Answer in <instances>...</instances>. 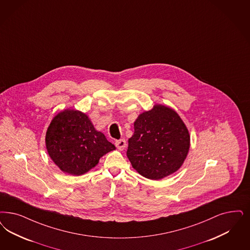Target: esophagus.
<instances>
[{
	"label": "esophagus",
	"mask_w": 250,
	"mask_h": 250,
	"mask_svg": "<svg viewBox=\"0 0 250 250\" xmlns=\"http://www.w3.org/2000/svg\"><path fill=\"white\" fill-rule=\"evenodd\" d=\"M115 146L119 149V150H123L125 149V147L126 146V141L125 139H120V140H117L115 142Z\"/></svg>",
	"instance_id": "34e87169"
}]
</instances>
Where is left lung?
Wrapping results in <instances>:
<instances>
[{
  "label": "left lung",
  "mask_w": 250,
  "mask_h": 250,
  "mask_svg": "<svg viewBox=\"0 0 250 250\" xmlns=\"http://www.w3.org/2000/svg\"><path fill=\"white\" fill-rule=\"evenodd\" d=\"M128 139L133 168L150 180H161L180 169L190 147V135L179 114L163 104L140 113Z\"/></svg>",
  "instance_id": "left-lung-1"
}]
</instances>
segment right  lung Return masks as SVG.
Wrapping results in <instances>:
<instances>
[{"label":"right lung","instance_id":"obj_1","mask_svg":"<svg viewBox=\"0 0 250 250\" xmlns=\"http://www.w3.org/2000/svg\"><path fill=\"white\" fill-rule=\"evenodd\" d=\"M45 144L61 171L76 176L94 168L103 156L115 149L104 133L95 129L86 113L74 109L63 110L53 117Z\"/></svg>","mask_w":250,"mask_h":250}]
</instances>
